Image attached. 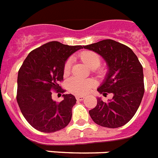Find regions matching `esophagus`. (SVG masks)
<instances>
[{"mask_svg":"<svg viewBox=\"0 0 158 158\" xmlns=\"http://www.w3.org/2000/svg\"><path fill=\"white\" fill-rule=\"evenodd\" d=\"M76 98L77 101H82V100L85 99V97H83V96H77Z\"/></svg>","mask_w":158,"mask_h":158,"instance_id":"34e87169","label":"esophagus"}]
</instances>
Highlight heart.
I'll return each mask as SVG.
<instances>
[{
    "mask_svg": "<svg viewBox=\"0 0 158 158\" xmlns=\"http://www.w3.org/2000/svg\"><path fill=\"white\" fill-rule=\"evenodd\" d=\"M82 61L90 69H95L100 65L101 60L99 56L93 52H85L81 56ZM72 59H69L64 66V74L67 76L70 73ZM94 86V82L90 80H81L79 78H71L68 81V88L70 92L77 95H85L88 94Z\"/></svg>",
    "mask_w": 158,
    "mask_h": 158,
    "instance_id": "1",
    "label": "heart"
}]
</instances>
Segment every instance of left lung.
<instances>
[{"mask_svg":"<svg viewBox=\"0 0 158 158\" xmlns=\"http://www.w3.org/2000/svg\"><path fill=\"white\" fill-rule=\"evenodd\" d=\"M101 56L107 65V73L98 91L113 98L103 102L98 97L97 106L89 111L95 123L116 128L131 120L144 96L143 67L133 51L112 40H105L84 46Z\"/></svg>","mask_w":158,"mask_h":158,"instance_id":"8db88e82","label":"left lung"}]
</instances>
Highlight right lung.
I'll list each match as a JSON object with an SVG mask.
<instances>
[{"label":"right lung","mask_w":158,"mask_h":158,"mask_svg":"<svg viewBox=\"0 0 158 158\" xmlns=\"http://www.w3.org/2000/svg\"><path fill=\"white\" fill-rule=\"evenodd\" d=\"M83 48L49 42L31 52L18 71L17 102L24 118L38 131L55 132L71 121L76 98L63 94L64 100L57 103L51 91L62 89L58 83L63 80L64 64Z\"/></svg>","instance_id":"obj_1"}]
</instances>
